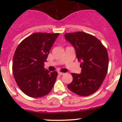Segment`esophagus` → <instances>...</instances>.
Segmentation results:
<instances>
[{"mask_svg": "<svg viewBox=\"0 0 122 122\" xmlns=\"http://www.w3.org/2000/svg\"><path fill=\"white\" fill-rule=\"evenodd\" d=\"M58 75H59V76H63V75H64V73H63V72H58Z\"/></svg>", "mask_w": 122, "mask_h": 122, "instance_id": "34e87169", "label": "esophagus"}]
</instances>
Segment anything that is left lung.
<instances>
[{"mask_svg": "<svg viewBox=\"0 0 122 122\" xmlns=\"http://www.w3.org/2000/svg\"><path fill=\"white\" fill-rule=\"evenodd\" d=\"M65 38L74 48L81 67V74H71L72 81L67 87L77 95H91L100 88L107 72L106 48L97 38L84 32L67 33Z\"/></svg>", "mask_w": 122, "mask_h": 122, "instance_id": "left-lung-1", "label": "left lung"}]
</instances>
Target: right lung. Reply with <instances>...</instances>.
Wrapping results in <instances>:
<instances>
[{
	"label": "right lung",
	"instance_id": "obj_1",
	"mask_svg": "<svg viewBox=\"0 0 122 122\" xmlns=\"http://www.w3.org/2000/svg\"><path fill=\"white\" fill-rule=\"evenodd\" d=\"M58 33H34L18 45L13 56L12 71L17 85L29 97H41L52 90L58 73L44 68L50 50Z\"/></svg>",
	"mask_w": 122,
	"mask_h": 122
}]
</instances>
